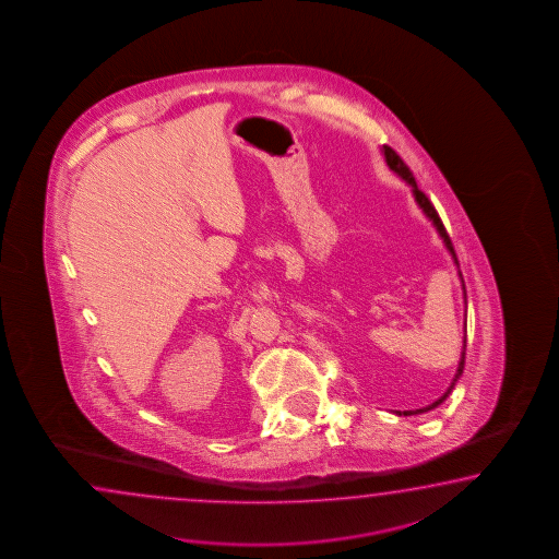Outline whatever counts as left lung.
<instances>
[{
  "label": "left lung",
  "mask_w": 559,
  "mask_h": 559,
  "mask_svg": "<svg viewBox=\"0 0 559 559\" xmlns=\"http://www.w3.org/2000/svg\"><path fill=\"white\" fill-rule=\"evenodd\" d=\"M383 153L384 160H386V166L393 170L394 175L401 176L403 180H405L408 187L413 188V197H415L416 204L420 206V210L427 214V218L435 224V228H437L438 234H440V238L444 241V246H447V250H449L450 255H452V260L454 263L459 265V258H456V253H454V248H452V241H450V236L447 234V228H444V224H442V219L438 216L437 210L435 206L430 204V200H428L427 194L423 192V190H418L416 187L415 176L411 173V168L403 163V158L399 156V154L394 153L391 146H386L383 144ZM460 282H462V289H464V301H466V287H464V280H462V274H460ZM464 328H466V321H464ZM464 345H462V353H460V361L459 369H456V374H454V379H452V383H450L449 389H447V393L442 394L438 401H435L432 405L425 406V408H416V411H405V413H399V415H420V413H427V411H432V408H437L440 403H444L447 401V396L452 393V389H454V384L460 379V374L464 371V357H466V335H464V341H462Z\"/></svg>",
  "instance_id": "obj_1"
}]
</instances>
